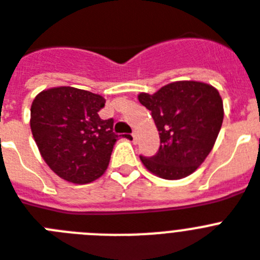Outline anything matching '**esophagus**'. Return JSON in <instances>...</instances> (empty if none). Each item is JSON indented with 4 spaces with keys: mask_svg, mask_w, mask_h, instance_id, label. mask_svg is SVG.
<instances>
[{
    "mask_svg": "<svg viewBox=\"0 0 260 260\" xmlns=\"http://www.w3.org/2000/svg\"><path fill=\"white\" fill-rule=\"evenodd\" d=\"M131 137H132V141L136 143V134H131Z\"/></svg>",
    "mask_w": 260,
    "mask_h": 260,
    "instance_id": "1",
    "label": "esophagus"
}]
</instances>
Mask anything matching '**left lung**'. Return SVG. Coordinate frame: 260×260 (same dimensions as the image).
Listing matches in <instances>:
<instances>
[{"label": "left lung", "mask_w": 260, "mask_h": 260, "mask_svg": "<svg viewBox=\"0 0 260 260\" xmlns=\"http://www.w3.org/2000/svg\"><path fill=\"white\" fill-rule=\"evenodd\" d=\"M137 98L152 112L160 135L158 152L148 158L140 156L144 167L164 180H180L197 171L214 147L223 121L218 89L204 82L180 80Z\"/></svg>", "instance_id": "left-lung-1"}]
</instances>
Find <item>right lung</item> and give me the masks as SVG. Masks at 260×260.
Here are the masks:
<instances>
[{"instance_id": "obj_1", "label": "right lung", "mask_w": 260, "mask_h": 260, "mask_svg": "<svg viewBox=\"0 0 260 260\" xmlns=\"http://www.w3.org/2000/svg\"><path fill=\"white\" fill-rule=\"evenodd\" d=\"M106 99L75 87L39 92L30 110V128L52 172L73 184H89L108 168L117 135L113 120L99 117Z\"/></svg>"}]
</instances>
